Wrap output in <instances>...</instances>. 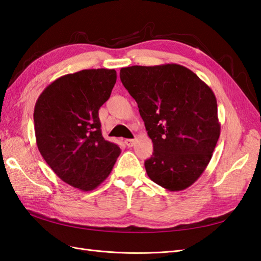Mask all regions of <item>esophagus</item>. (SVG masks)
<instances>
[{"label": "esophagus", "mask_w": 261, "mask_h": 261, "mask_svg": "<svg viewBox=\"0 0 261 261\" xmlns=\"http://www.w3.org/2000/svg\"><path fill=\"white\" fill-rule=\"evenodd\" d=\"M135 142H136L135 139H125L124 140V143H125L127 147H132V146L135 145Z\"/></svg>", "instance_id": "1"}]
</instances>
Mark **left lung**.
Returning a JSON list of instances; mask_svg holds the SVG:
<instances>
[{
    "label": "left lung",
    "mask_w": 261,
    "mask_h": 261,
    "mask_svg": "<svg viewBox=\"0 0 261 261\" xmlns=\"http://www.w3.org/2000/svg\"><path fill=\"white\" fill-rule=\"evenodd\" d=\"M120 79L153 143L145 162L149 178L170 192L190 187L207 167L220 137L213 91L178 64L130 66L121 68Z\"/></svg>",
    "instance_id": "1"
}]
</instances>
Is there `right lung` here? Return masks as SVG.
I'll return each instance as SVG.
<instances>
[{
    "instance_id": "1",
    "label": "right lung",
    "mask_w": 261,
    "mask_h": 261,
    "mask_svg": "<svg viewBox=\"0 0 261 261\" xmlns=\"http://www.w3.org/2000/svg\"><path fill=\"white\" fill-rule=\"evenodd\" d=\"M116 82L114 69L59 77L38 97L33 120L39 151L63 181L83 192L108 178L121 149L102 136L98 110Z\"/></svg>"
}]
</instances>
